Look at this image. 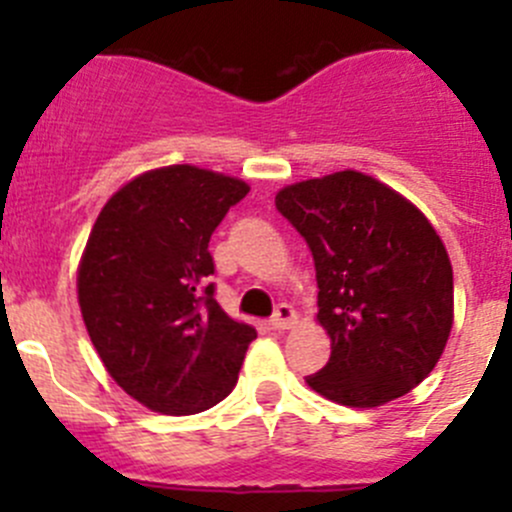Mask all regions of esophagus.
I'll return each instance as SVG.
<instances>
[{"mask_svg": "<svg viewBox=\"0 0 512 512\" xmlns=\"http://www.w3.org/2000/svg\"><path fill=\"white\" fill-rule=\"evenodd\" d=\"M270 324L272 329H292L294 324H297V312H294L289 304H280V307L275 309V314H272Z\"/></svg>", "mask_w": 512, "mask_h": 512, "instance_id": "esophagus-1", "label": "esophagus"}]
</instances>
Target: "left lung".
Segmentation results:
<instances>
[{
	"label": "left lung",
	"instance_id": "8db88e82",
	"mask_svg": "<svg viewBox=\"0 0 512 512\" xmlns=\"http://www.w3.org/2000/svg\"><path fill=\"white\" fill-rule=\"evenodd\" d=\"M277 210L317 270L332 356L307 384L354 409L409 394L433 371L453 324V270L426 215L356 170L282 188Z\"/></svg>",
	"mask_w": 512,
	"mask_h": 512
}]
</instances>
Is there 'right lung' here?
I'll use <instances>...</instances> for the list:
<instances>
[{
  "instance_id": "add662e5",
  "label": "right lung",
  "mask_w": 512,
  "mask_h": 512,
  "mask_svg": "<svg viewBox=\"0 0 512 512\" xmlns=\"http://www.w3.org/2000/svg\"><path fill=\"white\" fill-rule=\"evenodd\" d=\"M247 193L195 165L148 170L103 205L86 242L76 287L91 342L113 381L158 414L220 404L257 337L210 282V235Z\"/></svg>"
}]
</instances>
